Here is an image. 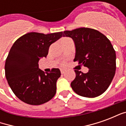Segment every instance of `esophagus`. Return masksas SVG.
Wrapping results in <instances>:
<instances>
[{
	"label": "esophagus",
	"instance_id": "34e87169",
	"mask_svg": "<svg viewBox=\"0 0 126 126\" xmlns=\"http://www.w3.org/2000/svg\"><path fill=\"white\" fill-rule=\"evenodd\" d=\"M65 69H61V74H65Z\"/></svg>",
	"mask_w": 126,
	"mask_h": 126
}]
</instances>
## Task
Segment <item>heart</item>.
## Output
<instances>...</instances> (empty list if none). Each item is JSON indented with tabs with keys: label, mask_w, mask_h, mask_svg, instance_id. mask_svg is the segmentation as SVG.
I'll use <instances>...</instances> for the list:
<instances>
[{
	"label": "heart",
	"mask_w": 126,
	"mask_h": 126,
	"mask_svg": "<svg viewBox=\"0 0 126 126\" xmlns=\"http://www.w3.org/2000/svg\"><path fill=\"white\" fill-rule=\"evenodd\" d=\"M65 39H67V38H64V39H63V40H65Z\"/></svg>",
	"instance_id": "obj_1"
}]
</instances>
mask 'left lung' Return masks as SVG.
<instances>
[{"label":"left lung","mask_w":126,"mask_h":126,"mask_svg":"<svg viewBox=\"0 0 126 126\" xmlns=\"http://www.w3.org/2000/svg\"><path fill=\"white\" fill-rule=\"evenodd\" d=\"M63 36L74 40V61L89 69L86 74L75 70L76 78L71 83L75 93L88 98L105 93L112 82L116 69V54L111 42L96 30L80 28L63 32Z\"/></svg>","instance_id":"left-lung-1"}]
</instances>
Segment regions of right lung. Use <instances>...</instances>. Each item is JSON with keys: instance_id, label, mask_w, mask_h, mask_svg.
Returning a JSON list of instances; mask_svg holds the SVG:
<instances>
[{"instance_id": "1", "label": "right lung", "mask_w": 126, "mask_h": 126, "mask_svg": "<svg viewBox=\"0 0 126 126\" xmlns=\"http://www.w3.org/2000/svg\"><path fill=\"white\" fill-rule=\"evenodd\" d=\"M63 36V32L44 34L30 32L18 38L5 61V76L15 96L24 103L39 105L54 97L59 69L45 74L38 67L41 58L47 57L50 44Z\"/></svg>"}]
</instances>
